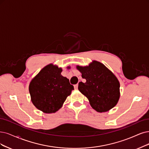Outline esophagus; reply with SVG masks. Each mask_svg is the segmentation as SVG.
Masks as SVG:
<instances>
[{
  "label": "esophagus",
  "mask_w": 149,
  "mask_h": 149,
  "mask_svg": "<svg viewBox=\"0 0 149 149\" xmlns=\"http://www.w3.org/2000/svg\"><path fill=\"white\" fill-rule=\"evenodd\" d=\"M78 86H79V84H78L75 85H74V88H75V90H77V89H78Z\"/></svg>",
  "instance_id": "1"
}]
</instances>
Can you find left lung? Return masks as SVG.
Returning <instances> with one entry per match:
<instances>
[{
	"instance_id": "left-lung-1",
	"label": "left lung",
	"mask_w": 149,
	"mask_h": 149,
	"mask_svg": "<svg viewBox=\"0 0 149 149\" xmlns=\"http://www.w3.org/2000/svg\"><path fill=\"white\" fill-rule=\"evenodd\" d=\"M86 81L79 83V90L98 112L109 111L117 105L120 96V82L102 63L93 61L88 65H77Z\"/></svg>"
}]
</instances>
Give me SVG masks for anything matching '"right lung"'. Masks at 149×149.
I'll list each match as a JSON object with an SVG mask.
<instances>
[{
    "mask_svg": "<svg viewBox=\"0 0 149 149\" xmlns=\"http://www.w3.org/2000/svg\"><path fill=\"white\" fill-rule=\"evenodd\" d=\"M69 68L70 67H68ZM56 65L45 66L31 81L29 91L34 106L45 113L56 112L74 88Z\"/></svg>",
    "mask_w": 149,
    "mask_h": 149,
    "instance_id": "1",
    "label": "right lung"
}]
</instances>
